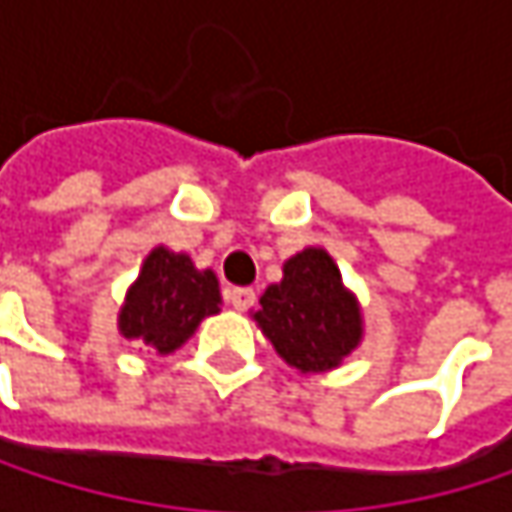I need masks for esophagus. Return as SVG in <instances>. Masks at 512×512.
<instances>
[{
	"instance_id": "1",
	"label": "esophagus",
	"mask_w": 512,
	"mask_h": 512,
	"mask_svg": "<svg viewBox=\"0 0 512 512\" xmlns=\"http://www.w3.org/2000/svg\"><path fill=\"white\" fill-rule=\"evenodd\" d=\"M225 296H228V302H231L237 311H249V308L255 305V290H252V287H228Z\"/></svg>"
}]
</instances>
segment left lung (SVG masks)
Returning <instances> with one entry per match:
<instances>
[{
    "label": "left lung",
    "mask_w": 512,
    "mask_h": 512,
    "mask_svg": "<svg viewBox=\"0 0 512 512\" xmlns=\"http://www.w3.org/2000/svg\"><path fill=\"white\" fill-rule=\"evenodd\" d=\"M275 353L302 373L338 367L361 344V308L344 287L326 249H302L284 263V278L269 284L255 311Z\"/></svg>",
    "instance_id": "left-lung-1"
}]
</instances>
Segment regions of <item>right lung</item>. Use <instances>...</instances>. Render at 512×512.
<instances>
[{
  "instance_id": "obj_1",
  "label": "right lung",
  "mask_w": 512,
  "mask_h": 512,
  "mask_svg": "<svg viewBox=\"0 0 512 512\" xmlns=\"http://www.w3.org/2000/svg\"><path fill=\"white\" fill-rule=\"evenodd\" d=\"M219 305L222 296L213 269H195L189 255L156 246L127 290L118 329L127 341H142L159 356H168L195 335L204 317L219 314Z\"/></svg>"
}]
</instances>
